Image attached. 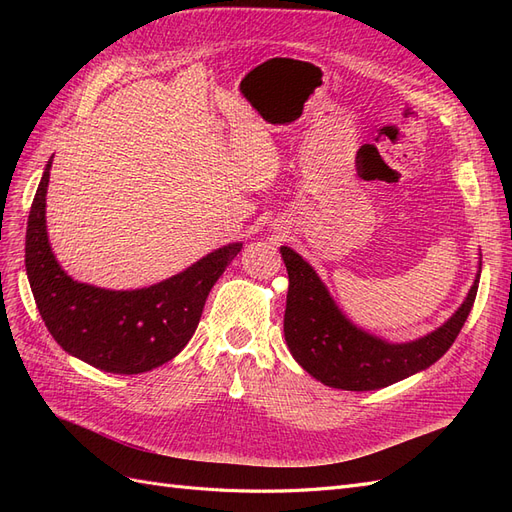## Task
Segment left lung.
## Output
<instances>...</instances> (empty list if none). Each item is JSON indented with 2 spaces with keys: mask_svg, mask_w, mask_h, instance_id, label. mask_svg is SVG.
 <instances>
[{
  "mask_svg": "<svg viewBox=\"0 0 512 512\" xmlns=\"http://www.w3.org/2000/svg\"><path fill=\"white\" fill-rule=\"evenodd\" d=\"M288 271L284 337L309 376L344 391H376L436 363L453 346L476 299L480 271L466 301L442 327L414 342L391 344L352 324L318 273L290 247H280Z\"/></svg>",
  "mask_w": 512,
  "mask_h": 512,
  "instance_id": "obj_1",
  "label": "left lung"
}]
</instances>
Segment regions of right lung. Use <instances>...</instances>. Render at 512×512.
<instances>
[{"label":"right lung","mask_w":512,"mask_h":512,"mask_svg":"<svg viewBox=\"0 0 512 512\" xmlns=\"http://www.w3.org/2000/svg\"><path fill=\"white\" fill-rule=\"evenodd\" d=\"M49 160L34 196L25 235V269L38 312L68 354L108 374H143L190 342L209 290L243 243H228L168 280L138 290H106L72 280L46 235Z\"/></svg>","instance_id":"obj_1"}]
</instances>
